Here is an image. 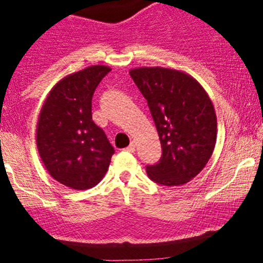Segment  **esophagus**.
<instances>
[{
    "label": "esophagus",
    "mask_w": 263,
    "mask_h": 263,
    "mask_svg": "<svg viewBox=\"0 0 263 263\" xmlns=\"http://www.w3.org/2000/svg\"><path fill=\"white\" fill-rule=\"evenodd\" d=\"M135 147H136V144H135V142L132 141L131 144H129V146H128V147H126V150H127V151H129V153H134V151H135Z\"/></svg>",
    "instance_id": "esophagus-1"
}]
</instances>
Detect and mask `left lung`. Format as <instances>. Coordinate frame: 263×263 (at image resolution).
Here are the masks:
<instances>
[{
  "label": "left lung",
  "instance_id": "left-lung-1",
  "mask_svg": "<svg viewBox=\"0 0 263 263\" xmlns=\"http://www.w3.org/2000/svg\"><path fill=\"white\" fill-rule=\"evenodd\" d=\"M147 100L161 144V158L146 173L159 184L182 185L208 164L216 144L217 121L213 102L201 84L173 68L129 70Z\"/></svg>",
  "mask_w": 263,
  "mask_h": 263
}]
</instances>
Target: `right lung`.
<instances>
[{
  "label": "right lung",
  "instance_id": "obj_1",
  "mask_svg": "<svg viewBox=\"0 0 263 263\" xmlns=\"http://www.w3.org/2000/svg\"><path fill=\"white\" fill-rule=\"evenodd\" d=\"M112 70L94 65L60 80L44 102L36 124V147L52 178L72 190H89L103 179L115 154L92 121L95 89Z\"/></svg>",
  "mask_w": 263,
  "mask_h": 263
}]
</instances>
